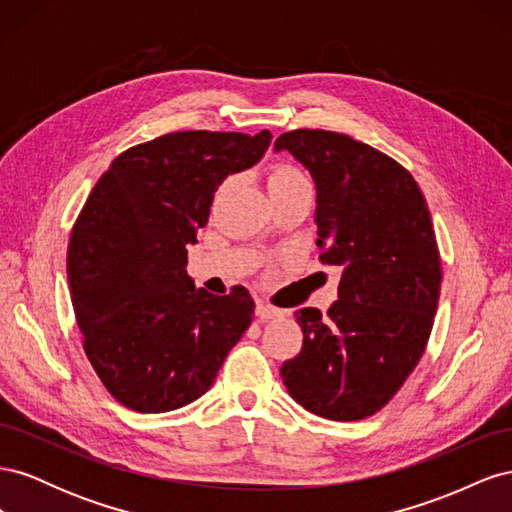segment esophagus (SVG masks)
<instances>
[{
    "mask_svg": "<svg viewBox=\"0 0 512 512\" xmlns=\"http://www.w3.org/2000/svg\"><path fill=\"white\" fill-rule=\"evenodd\" d=\"M282 312L277 307L265 303V301H256V316L260 320H271V318H277Z\"/></svg>",
    "mask_w": 512,
    "mask_h": 512,
    "instance_id": "1",
    "label": "esophagus"
}]
</instances>
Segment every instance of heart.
<instances>
[{
  "label": "heart",
  "instance_id": "b5f03b06",
  "mask_svg": "<svg viewBox=\"0 0 512 512\" xmlns=\"http://www.w3.org/2000/svg\"><path fill=\"white\" fill-rule=\"evenodd\" d=\"M226 188V183H224ZM267 188L271 196H284L292 192H312V179L305 170L292 162H277L267 173Z\"/></svg>",
  "mask_w": 512,
  "mask_h": 512
}]
</instances>
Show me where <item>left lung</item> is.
Masks as SVG:
<instances>
[{"label":"left lung","instance_id":"8db88e82","mask_svg":"<svg viewBox=\"0 0 512 512\" xmlns=\"http://www.w3.org/2000/svg\"><path fill=\"white\" fill-rule=\"evenodd\" d=\"M318 188V245L342 267L327 314L303 307V348L280 369L290 397L331 421L382 410L421 361L436 316L442 260L425 196L386 153L329 130L275 141Z\"/></svg>","mask_w":512,"mask_h":512}]
</instances>
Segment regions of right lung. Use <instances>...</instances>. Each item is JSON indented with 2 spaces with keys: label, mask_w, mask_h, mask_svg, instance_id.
Instances as JSON below:
<instances>
[{
  "label": "right lung",
  "mask_w": 512,
  "mask_h": 512,
  "mask_svg": "<svg viewBox=\"0 0 512 512\" xmlns=\"http://www.w3.org/2000/svg\"><path fill=\"white\" fill-rule=\"evenodd\" d=\"M271 138L168 132L123 151L87 196L68 286L83 350L121 406L156 414L205 395L252 324L250 292L196 290L185 265L222 179L254 166Z\"/></svg>",
  "instance_id": "obj_1"
}]
</instances>
